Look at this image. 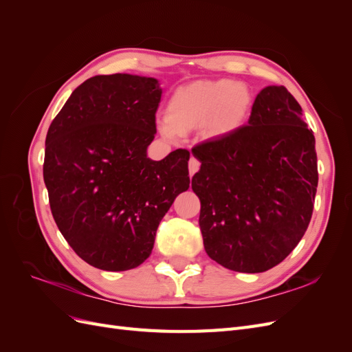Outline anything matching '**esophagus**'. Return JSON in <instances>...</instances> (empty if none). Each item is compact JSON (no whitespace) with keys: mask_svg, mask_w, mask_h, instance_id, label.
Listing matches in <instances>:
<instances>
[{"mask_svg":"<svg viewBox=\"0 0 352 352\" xmlns=\"http://www.w3.org/2000/svg\"><path fill=\"white\" fill-rule=\"evenodd\" d=\"M198 168H199V162L195 157H190V160H189V175L190 176L195 175L198 172Z\"/></svg>","mask_w":352,"mask_h":352,"instance_id":"obj_1","label":"esophagus"}]
</instances>
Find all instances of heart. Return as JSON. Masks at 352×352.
I'll list each match as a JSON object with an SVG mask.
<instances>
[{
  "mask_svg": "<svg viewBox=\"0 0 352 352\" xmlns=\"http://www.w3.org/2000/svg\"><path fill=\"white\" fill-rule=\"evenodd\" d=\"M252 105L248 85L230 79L195 80L172 94L158 129L168 140L198 127L212 138L228 136L247 123Z\"/></svg>",
  "mask_w": 352,
  "mask_h": 352,
  "instance_id": "obj_1",
  "label": "heart"
}]
</instances>
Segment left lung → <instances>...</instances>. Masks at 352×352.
<instances>
[{
    "label": "left lung",
    "instance_id": "1",
    "mask_svg": "<svg viewBox=\"0 0 352 352\" xmlns=\"http://www.w3.org/2000/svg\"><path fill=\"white\" fill-rule=\"evenodd\" d=\"M302 109L285 87H267L248 124L192 148L201 162L192 190L211 260L241 273L282 263L311 220L317 154Z\"/></svg>",
    "mask_w": 352,
    "mask_h": 352
}]
</instances>
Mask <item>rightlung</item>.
<instances>
[{
  "label": "right lung",
  "instance_id": "right-lung-1",
  "mask_svg": "<svg viewBox=\"0 0 352 352\" xmlns=\"http://www.w3.org/2000/svg\"><path fill=\"white\" fill-rule=\"evenodd\" d=\"M162 88L154 78L100 74L50 124L44 182L61 235L94 267L131 270L153 251L160 221L189 188V151L154 162Z\"/></svg>",
  "mask_w": 352,
  "mask_h": 352
}]
</instances>
